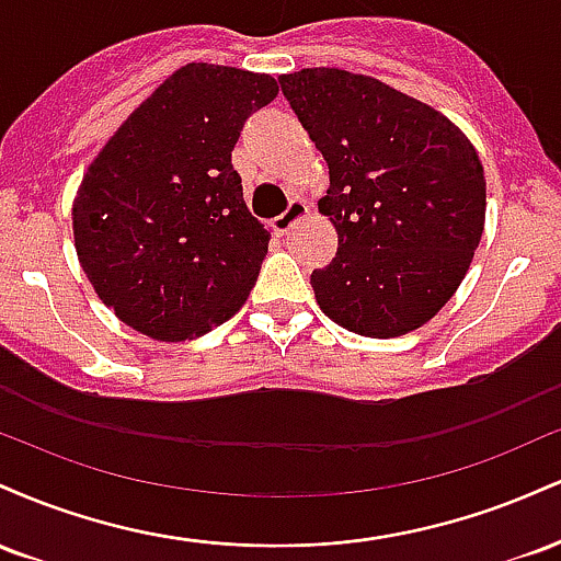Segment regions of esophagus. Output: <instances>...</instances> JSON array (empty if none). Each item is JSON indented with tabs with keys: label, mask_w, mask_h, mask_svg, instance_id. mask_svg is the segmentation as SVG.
<instances>
[{
	"label": "esophagus",
	"mask_w": 561,
	"mask_h": 561,
	"mask_svg": "<svg viewBox=\"0 0 561 561\" xmlns=\"http://www.w3.org/2000/svg\"><path fill=\"white\" fill-rule=\"evenodd\" d=\"M306 216H308V205L302 203V199H293V203L287 205L285 214L274 218V231L276 234H287V231L293 229L298 221H302Z\"/></svg>",
	"instance_id": "1"
}]
</instances>
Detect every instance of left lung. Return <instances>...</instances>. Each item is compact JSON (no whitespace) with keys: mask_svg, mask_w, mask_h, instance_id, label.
<instances>
[{"mask_svg":"<svg viewBox=\"0 0 561 561\" xmlns=\"http://www.w3.org/2000/svg\"><path fill=\"white\" fill-rule=\"evenodd\" d=\"M279 83L330 165L319 210L337 253L311 274L319 308L364 337L420 330L459 289L480 244L478 150L446 115L371 76L302 68Z\"/></svg>","mask_w":561,"mask_h":561,"instance_id":"left-lung-1","label":"left lung"}]
</instances>
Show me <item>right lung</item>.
<instances>
[{
	"label": "right lung",
	"mask_w": 561,
	"mask_h": 561,
	"mask_svg": "<svg viewBox=\"0 0 561 561\" xmlns=\"http://www.w3.org/2000/svg\"><path fill=\"white\" fill-rule=\"evenodd\" d=\"M276 94L268 73L190 62L89 163L73 199L76 255L131 330L182 343L244 306L272 231L250 216L231 150Z\"/></svg>",
	"instance_id": "1"
}]
</instances>
